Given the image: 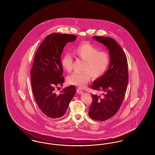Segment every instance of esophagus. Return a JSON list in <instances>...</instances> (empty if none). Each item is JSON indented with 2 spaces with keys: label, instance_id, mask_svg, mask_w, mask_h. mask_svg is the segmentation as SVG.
Here are the masks:
<instances>
[{
  "label": "esophagus",
  "instance_id": "34e87169",
  "mask_svg": "<svg viewBox=\"0 0 155 155\" xmlns=\"http://www.w3.org/2000/svg\"><path fill=\"white\" fill-rule=\"evenodd\" d=\"M83 92H84L80 88H78L77 89V93L78 94H82Z\"/></svg>",
  "mask_w": 155,
  "mask_h": 155
}]
</instances>
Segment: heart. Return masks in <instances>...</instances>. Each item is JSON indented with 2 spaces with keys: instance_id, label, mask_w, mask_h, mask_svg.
Returning <instances> with one entry per match:
<instances>
[{
  "instance_id": "1",
  "label": "heart",
  "mask_w": 155,
  "mask_h": 155,
  "mask_svg": "<svg viewBox=\"0 0 155 155\" xmlns=\"http://www.w3.org/2000/svg\"><path fill=\"white\" fill-rule=\"evenodd\" d=\"M74 56L77 59L84 61L82 73H74L68 76L67 80L69 84L84 88L91 79V75L97 78L105 73L110 64L109 54L106 52L99 51L95 46L89 43L78 45L73 49ZM73 59L70 53H66L61 60L63 70L70 72L72 70Z\"/></svg>"
}]
</instances>
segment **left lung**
I'll use <instances>...</instances> for the list:
<instances>
[{"label": "left lung", "mask_w": 155, "mask_h": 155, "mask_svg": "<svg viewBox=\"0 0 155 155\" xmlns=\"http://www.w3.org/2000/svg\"><path fill=\"white\" fill-rule=\"evenodd\" d=\"M109 51V69L93 82L92 89L103 92L102 96L92 95L89 116L97 121H105L113 117L123 102L128 82V63L125 53L119 45L108 37H93Z\"/></svg>", "instance_id": "1"}]
</instances>
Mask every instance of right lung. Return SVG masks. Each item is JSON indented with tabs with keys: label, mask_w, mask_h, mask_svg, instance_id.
Instances as JSON below:
<instances>
[{
	"label": "right lung",
	"mask_w": 155,
	"mask_h": 155,
	"mask_svg": "<svg viewBox=\"0 0 155 155\" xmlns=\"http://www.w3.org/2000/svg\"><path fill=\"white\" fill-rule=\"evenodd\" d=\"M76 38L75 35L52 33L46 37L35 53L30 71L32 92L39 108L50 118L63 116L76 92L74 85L63 89L60 94L54 91L64 81L60 60L64 47Z\"/></svg>",
	"instance_id": "1"
}]
</instances>
